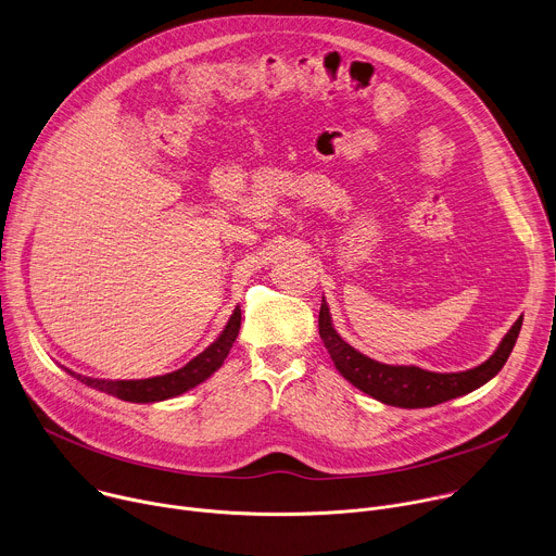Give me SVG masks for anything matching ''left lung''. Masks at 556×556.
<instances>
[{
    "instance_id": "1",
    "label": "left lung",
    "mask_w": 556,
    "mask_h": 556,
    "mask_svg": "<svg viewBox=\"0 0 556 556\" xmlns=\"http://www.w3.org/2000/svg\"><path fill=\"white\" fill-rule=\"evenodd\" d=\"M521 321L523 316H519L515 321V326L508 330V334L502 339L500 348L486 363L466 371H455V374L427 371L416 365H384L361 354L337 334L326 299L321 301V309H319V334L337 369L354 387H358L361 391H365L367 395H371V399L384 405L403 407V409H420V407H433L451 399H457V395L470 393L472 389L482 387L493 376H497V371L504 367V363L508 361L517 343Z\"/></svg>"
}]
</instances>
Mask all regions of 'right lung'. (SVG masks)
<instances>
[{
    "mask_svg": "<svg viewBox=\"0 0 556 556\" xmlns=\"http://www.w3.org/2000/svg\"><path fill=\"white\" fill-rule=\"evenodd\" d=\"M240 326H242V309H240V305H237L230 314L226 328L222 330V334L202 354H198L185 367H180L172 374H165V376H153V378H142V380H101V378L81 376L72 369H65V371L70 376H74L76 380H81L84 384L105 391L110 395H116V399L127 401V403H161V401L174 399V395H180V393L193 389L195 384L204 382L213 371H217L222 367L224 358L228 356L237 334H240Z\"/></svg>",
    "mask_w": 556,
    "mask_h": 556,
    "instance_id": "1",
    "label": "right lung"
}]
</instances>
